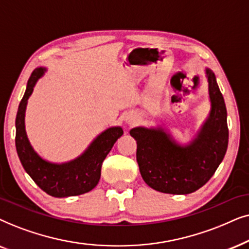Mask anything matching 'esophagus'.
I'll use <instances>...</instances> for the list:
<instances>
[{
  "instance_id": "34e87169",
  "label": "esophagus",
  "mask_w": 249,
  "mask_h": 249,
  "mask_svg": "<svg viewBox=\"0 0 249 249\" xmlns=\"http://www.w3.org/2000/svg\"><path fill=\"white\" fill-rule=\"evenodd\" d=\"M125 122H126L127 124L132 125V124H134L135 122H137V118H135L133 115H127L126 118H125Z\"/></svg>"
}]
</instances>
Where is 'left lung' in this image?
<instances>
[{
  "mask_svg": "<svg viewBox=\"0 0 249 249\" xmlns=\"http://www.w3.org/2000/svg\"><path fill=\"white\" fill-rule=\"evenodd\" d=\"M211 109L187 143H180L170 128L137 126L130 134L137 141V160L149 187L171 195H188L206 184L228 149L227 108L215 74L205 68Z\"/></svg>",
  "mask_w": 249,
  "mask_h": 249,
  "instance_id": "left-lung-1",
  "label": "left lung"
}]
</instances>
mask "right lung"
<instances>
[{
    "label": "right lung",
    "mask_w": 249,
    "mask_h": 249,
    "mask_svg": "<svg viewBox=\"0 0 249 249\" xmlns=\"http://www.w3.org/2000/svg\"><path fill=\"white\" fill-rule=\"evenodd\" d=\"M45 67L32 72L16 117V148L22 167L36 184L52 197L64 198L83 195L97 187L101 177L102 161L112 145L123 135L121 126H111L93 139L78 157L65 163H53L41 157L28 140L25 114L28 99L36 83L45 74Z\"/></svg>",
    "instance_id": "add662e5"
}]
</instances>
